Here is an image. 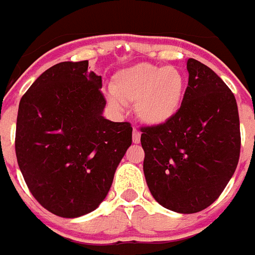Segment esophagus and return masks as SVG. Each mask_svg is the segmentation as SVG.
I'll return each instance as SVG.
<instances>
[{
  "label": "esophagus",
  "mask_w": 255,
  "mask_h": 255,
  "mask_svg": "<svg viewBox=\"0 0 255 255\" xmlns=\"http://www.w3.org/2000/svg\"><path fill=\"white\" fill-rule=\"evenodd\" d=\"M132 143H140V131L138 129H134V131H132Z\"/></svg>",
  "instance_id": "1"
}]
</instances>
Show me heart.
<instances>
[{
  "label": "heart",
  "mask_w": 255,
  "mask_h": 255,
  "mask_svg": "<svg viewBox=\"0 0 255 255\" xmlns=\"http://www.w3.org/2000/svg\"><path fill=\"white\" fill-rule=\"evenodd\" d=\"M112 94L108 103L123 110L124 103H135V111L143 123L159 126L168 123L181 107L185 78L172 66L136 64L120 70L112 78Z\"/></svg>",
  "instance_id": "1"
}]
</instances>
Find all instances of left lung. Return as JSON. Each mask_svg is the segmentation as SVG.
<instances>
[{
    "label": "left lung",
    "mask_w": 255,
    "mask_h": 255,
    "mask_svg": "<svg viewBox=\"0 0 255 255\" xmlns=\"http://www.w3.org/2000/svg\"><path fill=\"white\" fill-rule=\"evenodd\" d=\"M179 112L168 123L141 128L147 185L162 207L197 213L211 206L233 177L240 155L235 96L194 58Z\"/></svg>",
    "instance_id": "obj_1"
}]
</instances>
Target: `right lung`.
<instances>
[{"instance_id":"obj_1","label":"right lung","mask_w":255,"mask_h":255,"mask_svg":"<svg viewBox=\"0 0 255 255\" xmlns=\"http://www.w3.org/2000/svg\"><path fill=\"white\" fill-rule=\"evenodd\" d=\"M101 88L102 76L88 71V61H66L46 70L20 100V171L40 206L60 217L100 206L131 145V125L103 117Z\"/></svg>"}]
</instances>
